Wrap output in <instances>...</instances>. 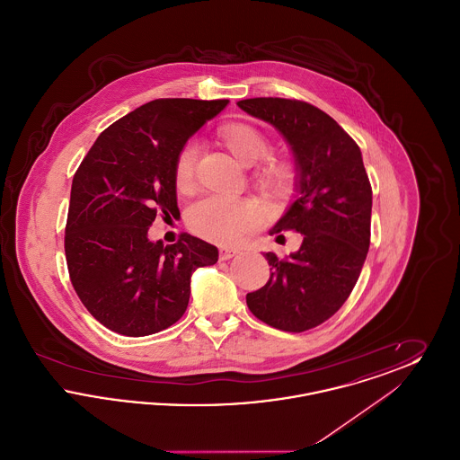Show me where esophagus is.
I'll return each mask as SVG.
<instances>
[{
    "instance_id": "1",
    "label": "esophagus",
    "mask_w": 460,
    "mask_h": 460,
    "mask_svg": "<svg viewBox=\"0 0 460 460\" xmlns=\"http://www.w3.org/2000/svg\"><path fill=\"white\" fill-rule=\"evenodd\" d=\"M238 252H240L238 248H233V246H222L219 250V259L220 261H229V259H233Z\"/></svg>"
}]
</instances>
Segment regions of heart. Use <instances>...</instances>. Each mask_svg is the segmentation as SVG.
I'll return each mask as SVG.
<instances>
[{
	"label": "heart",
	"instance_id": "heart-1",
	"mask_svg": "<svg viewBox=\"0 0 460 460\" xmlns=\"http://www.w3.org/2000/svg\"><path fill=\"white\" fill-rule=\"evenodd\" d=\"M220 136L236 156V160L246 165H257L270 154V143L262 132L252 126L231 124L226 126ZM198 145L190 141L177 155L174 165L175 184L184 188L191 182L197 165ZM289 181V172L281 165L265 167L259 175V184L269 193H283ZM186 222L193 233L205 240L231 244L240 241L248 231H252L259 214L252 201L231 195H205L195 199L186 212Z\"/></svg>",
	"mask_w": 460,
	"mask_h": 460
}]
</instances>
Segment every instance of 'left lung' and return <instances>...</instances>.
<instances>
[{"label": "left lung", "mask_w": 460, "mask_h": 460, "mask_svg": "<svg viewBox=\"0 0 460 460\" xmlns=\"http://www.w3.org/2000/svg\"><path fill=\"white\" fill-rule=\"evenodd\" d=\"M238 107L276 128L295 160V197L269 233L304 236L285 261L265 253L270 278L246 305L272 328L302 332L334 315L360 276L371 243L369 177L357 143L323 110L285 98Z\"/></svg>", "instance_id": "8db88e82"}]
</instances>
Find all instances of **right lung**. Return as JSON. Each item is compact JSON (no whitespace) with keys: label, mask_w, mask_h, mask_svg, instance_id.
I'll use <instances>...</instances> for the list:
<instances>
[{"label":"right lung","mask_w":460,"mask_h":460,"mask_svg":"<svg viewBox=\"0 0 460 460\" xmlns=\"http://www.w3.org/2000/svg\"><path fill=\"white\" fill-rule=\"evenodd\" d=\"M229 100H154L102 132L74 175L66 227L70 281L89 314L124 336L177 323L191 276L217 246L191 234L148 240L156 214L177 217L175 158Z\"/></svg>","instance_id":"obj_1"}]
</instances>
